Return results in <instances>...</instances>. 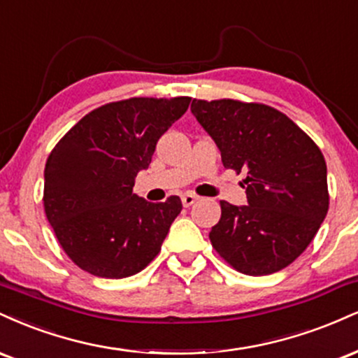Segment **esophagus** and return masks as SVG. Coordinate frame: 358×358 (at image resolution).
<instances>
[{
	"label": "esophagus",
	"instance_id": "1",
	"mask_svg": "<svg viewBox=\"0 0 358 358\" xmlns=\"http://www.w3.org/2000/svg\"><path fill=\"white\" fill-rule=\"evenodd\" d=\"M180 199H182L184 208H189V206H192V204L196 203L197 196L192 194V192H186V194H182V197H180Z\"/></svg>",
	"mask_w": 358,
	"mask_h": 358
}]
</instances>
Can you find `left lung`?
Returning <instances> with one entry per match:
<instances>
[{
    "instance_id": "obj_1",
    "label": "left lung",
    "mask_w": 358,
    "mask_h": 358,
    "mask_svg": "<svg viewBox=\"0 0 358 358\" xmlns=\"http://www.w3.org/2000/svg\"><path fill=\"white\" fill-rule=\"evenodd\" d=\"M191 112L226 169L246 172L248 206L221 201L209 238L251 276L283 270L306 250L329 211L327 164L317 144L285 113L238 100H192Z\"/></svg>"
}]
</instances>
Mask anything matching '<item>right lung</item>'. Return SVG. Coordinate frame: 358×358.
Wrapping results in <instances>:
<instances>
[{
    "mask_svg": "<svg viewBox=\"0 0 358 358\" xmlns=\"http://www.w3.org/2000/svg\"><path fill=\"white\" fill-rule=\"evenodd\" d=\"M189 102V96H141L102 105L55 145L45 167V213L65 253L82 270L125 278L161 251L182 203L178 196L149 203L132 194V187Z\"/></svg>",
    "mask_w": 358,
    "mask_h": 358,
    "instance_id": "1",
    "label": "right lung"
}]
</instances>
